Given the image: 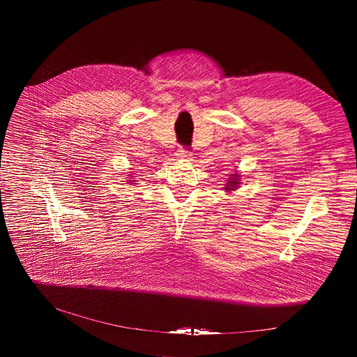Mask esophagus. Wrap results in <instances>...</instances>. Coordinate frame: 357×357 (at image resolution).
<instances>
[{
	"label": "esophagus",
	"instance_id": "1",
	"mask_svg": "<svg viewBox=\"0 0 357 357\" xmlns=\"http://www.w3.org/2000/svg\"><path fill=\"white\" fill-rule=\"evenodd\" d=\"M181 160H183V161H192L193 160V155H192V152H189V151H186V149H179L178 151V154H176Z\"/></svg>",
	"mask_w": 357,
	"mask_h": 357
}]
</instances>
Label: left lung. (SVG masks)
I'll return each instance as SVG.
<instances>
[{"label": "left lung", "mask_w": 357, "mask_h": 357, "mask_svg": "<svg viewBox=\"0 0 357 357\" xmlns=\"http://www.w3.org/2000/svg\"><path fill=\"white\" fill-rule=\"evenodd\" d=\"M240 185H241V175H240L238 171H234L233 174L229 175L226 186H225V190L226 192H234V190L238 189Z\"/></svg>", "instance_id": "left-lung-1"}]
</instances>
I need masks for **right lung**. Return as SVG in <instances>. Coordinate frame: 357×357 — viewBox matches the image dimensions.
<instances>
[{
	"instance_id": "1",
	"label": "right lung",
	"mask_w": 357,
	"mask_h": 357,
	"mask_svg": "<svg viewBox=\"0 0 357 357\" xmlns=\"http://www.w3.org/2000/svg\"><path fill=\"white\" fill-rule=\"evenodd\" d=\"M127 176H128L127 182H128V183H131V185H135V182H137V181H135V179H134L131 175H127Z\"/></svg>"
}]
</instances>
